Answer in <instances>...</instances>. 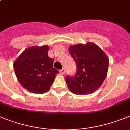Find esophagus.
I'll return each mask as SVG.
<instances>
[{
	"label": "esophagus",
	"instance_id": "esophagus-1",
	"mask_svg": "<svg viewBox=\"0 0 130 130\" xmlns=\"http://www.w3.org/2000/svg\"><path fill=\"white\" fill-rule=\"evenodd\" d=\"M59 72H60V74H64L65 73V69H63L60 70V71H59Z\"/></svg>",
	"mask_w": 130,
	"mask_h": 130
}]
</instances>
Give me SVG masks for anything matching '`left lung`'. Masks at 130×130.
I'll return each instance as SVG.
<instances>
[{
    "instance_id": "8db88e82",
    "label": "left lung",
    "mask_w": 130,
    "mask_h": 130,
    "mask_svg": "<svg viewBox=\"0 0 130 130\" xmlns=\"http://www.w3.org/2000/svg\"><path fill=\"white\" fill-rule=\"evenodd\" d=\"M69 51L77 66L76 74L65 79L69 89L78 95L94 93L107 76L108 57L98 45L91 42L71 45Z\"/></svg>"
}]
</instances>
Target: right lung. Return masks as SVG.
<instances>
[{
    "label": "right lung",
    "instance_id": "right-lung-1",
    "mask_svg": "<svg viewBox=\"0 0 130 130\" xmlns=\"http://www.w3.org/2000/svg\"><path fill=\"white\" fill-rule=\"evenodd\" d=\"M49 47L34 46L26 48L13 63L16 77L21 85L31 93H45L51 88L58 71L54 60L48 56Z\"/></svg>",
    "mask_w": 130,
    "mask_h": 130
}]
</instances>
